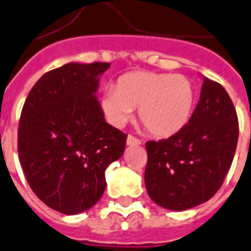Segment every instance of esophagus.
Masks as SVG:
<instances>
[{
  "label": "esophagus",
  "instance_id": "esophagus-1",
  "mask_svg": "<svg viewBox=\"0 0 251 251\" xmlns=\"http://www.w3.org/2000/svg\"><path fill=\"white\" fill-rule=\"evenodd\" d=\"M127 145L129 147H137V145H141V140L136 139L135 136H128L127 137Z\"/></svg>",
  "mask_w": 251,
  "mask_h": 251
}]
</instances>
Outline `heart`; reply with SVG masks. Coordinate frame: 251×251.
I'll return each mask as SVG.
<instances>
[{
	"label": "heart",
	"instance_id": "1",
	"mask_svg": "<svg viewBox=\"0 0 251 251\" xmlns=\"http://www.w3.org/2000/svg\"><path fill=\"white\" fill-rule=\"evenodd\" d=\"M195 99V87L186 75L133 72L103 91L100 107L115 127L124 126L139 108L140 122L149 133L170 137L187 126Z\"/></svg>",
	"mask_w": 251,
	"mask_h": 251
}]
</instances>
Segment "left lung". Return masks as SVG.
<instances>
[{
    "label": "left lung",
    "instance_id": "1",
    "mask_svg": "<svg viewBox=\"0 0 251 251\" xmlns=\"http://www.w3.org/2000/svg\"><path fill=\"white\" fill-rule=\"evenodd\" d=\"M238 140V120L220 83L203 77L199 102L176 135L148 141L145 187L162 208L186 211L209 200L230 169Z\"/></svg>",
    "mask_w": 251,
    "mask_h": 251
}]
</instances>
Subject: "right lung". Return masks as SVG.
I'll return each instance as SVG.
<instances>
[{
    "instance_id": "obj_1",
    "label": "right lung",
    "mask_w": 251,
    "mask_h": 251,
    "mask_svg": "<svg viewBox=\"0 0 251 251\" xmlns=\"http://www.w3.org/2000/svg\"><path fill=\"white\" fill-rule=\"evenodd\" d=\"M108 63H69L43 75L27 95L18 154L35 195L64 215L87 211L106 188L104 172L127 135L104 120L97 98Z\"/></svg>"
}]
</instances>
